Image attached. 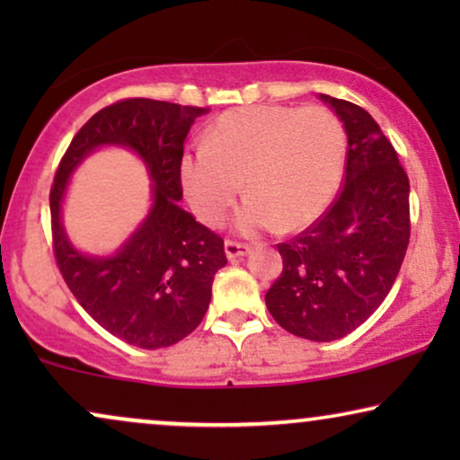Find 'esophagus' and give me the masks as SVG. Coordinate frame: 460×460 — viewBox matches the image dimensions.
Masks as SVG:
<instances>
[{"label":"esophagus","instance_id":"esophagus-1","mask_svg":"<svg viewBox=\"0 0 460 460\" xmlns=\"http://www.w3.org/2000/svg\"><path fill=\"white\" fill-rule=\"evenodd\" d=\"M224 249H226V255H228V260H236V257H243L249 253V244L236 243V241H226Z\"/></svg>","mask_w":460,"mask_h":460}]
</instances>
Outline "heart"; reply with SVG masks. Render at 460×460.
<instances>
[{
  "label": "heart",
  "mask_w": 460,
  "mask_h": 460,
  "mask_svg": "<svg viewBox=\"0 0 460 460\" xmlns=\"http://www.w3.org/2000/svg\"><path fill=\"white\" fill-rule=\"evenodd\" d=\"M345 161V131L324 106H247L219 115L203 146L180 156L181 190L194 216L217 226L244 188L238 230H301L335 199ZM243 184L241 185L240 181Z\"/></svg>",
  "instance_id": "b5f03b06"
}]
</instances>
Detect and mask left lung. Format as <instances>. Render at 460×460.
Returning <instances> with one entry per match:
<instances>
[{
  "label": "left lung",
  "mask_w": 460,
  "mask_h": 460,
  "mask_svg": "<svg viewBox=\"0 0 460 460\" xmlns=\"http://www.w3.org/2000/svg\"><path fill=\"white\" fill-rule=\"evenodd\" d=\"M348 134L337 199L310 228L279 244L282 272L266 293L276 323L310 341H335L387 297L411 238V184L392 142L358 104L320 93Z\"/></svg>",
  "instance_id": "left-lung-1"
}]
</instances>
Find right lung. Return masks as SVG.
<instances>
[{
	"mask_svg": "<svg viewBox=\"0 0 460 460\" xmlns=\"http://www.w3.org/2000/svg\"><path fill=\"white\" fill-rule=\"evenodd\" d=\"M205 112L209 109L148 98L106 106L73 137L49 190L54 257L66 287L102 329L142 349L169 348L197 329L209 307L213 276L228 261L224 238L178 205L184 140ZM100 146L134 149L154 180L147 219L109 258L75 250L59 219L67 178Z\"/></svg>",
	"mask_w": 460,
	"mask_h": 460,
	"instance_id": "1",
	"label": "right lung"
}]
</instances>
